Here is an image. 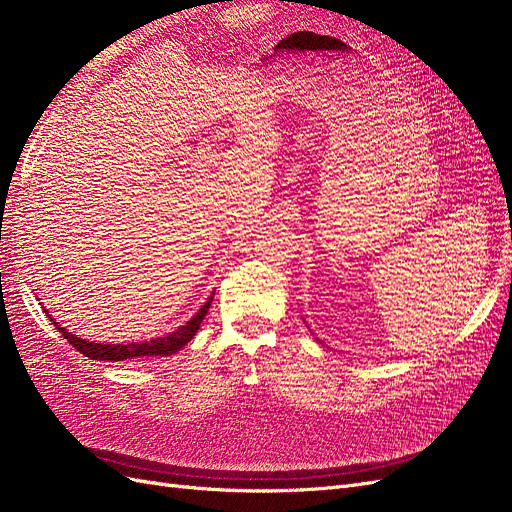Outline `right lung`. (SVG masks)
Masks as SVG:
<instances>
[{
    "label": "right lung",
    "instance_id": "add662e5",
    "mask_svg": "<svg viewBox=\"0 0 512 512\" xmlns=\"http://www.w3.org/2000/svg\"><path fill=\"white\" fill-rule=\"evenodd\" d=\"M211 301H213V297H209L207 303L198 309L196 316L188 324L179 327L175 333H170L166 337H156V339H151V342H143V344H94V342H85V339L74 337L72 333H68L64 327H61L59 322H55V318H51V314H49V309H44V312L55 324V329L61 335H64V339H68L74 350H79L81 354L89 356V359H94V361H113L115 363V361L136 359V356L141 359V356H168V354L179 352L196 335L200 322L205 320V316L209 312Z\"/></svg>",
    "mask_w": 512,
    "mask_h": 512
}]
</instances>
